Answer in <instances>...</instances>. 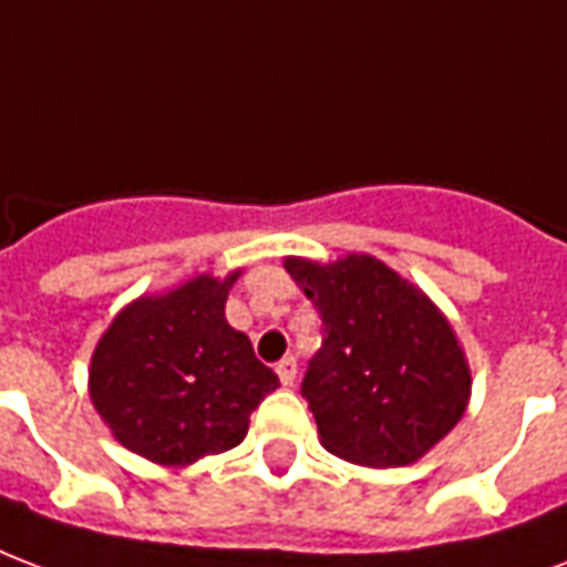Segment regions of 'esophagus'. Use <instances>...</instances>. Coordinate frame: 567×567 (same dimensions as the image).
<instances>
[{
  "instance_id": "obj_1",
  "label": "esophagus",
  "mask_w": 567,
  "mask_h": 567,
  "mask_svg": "<svg viewBox=\"0 0 567 567\" xmlns=\"http://www.w3.org/2000/svg\"><path fill=\"white\" fill-rule=\"evenodd\" d=\"M296 373H299V361L292 359V355H287L284 361H278V377L284 385H292V382H296Z\"/></svg>"
}]
</instances>
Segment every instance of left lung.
<instances>
[{"label": "left lung", "instance_id": "8db88e82", "mask_svg": "<svg viewBox=\"0 0 567 567\" xmlns=\"http://www.w3.org/2000/svg\"><path fill=\"white\" fill-rule=\"evenodd\" d=\"M322 319L301 398L322 445L359 466H406L449 433L470 400V368L449 319L380 259L334 266L289 257Z\"/></svg>", "mask_w": 567, "mask_h": 567}]
</instances>
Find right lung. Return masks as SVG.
I'll use <instances>...</instances> for the list:
<instances>
[{
	"label": "right lung",
	"instance_id": "obj_1",
	"mask_svg": "<svg viewBox=\"0 0 567 567\" xmlns=\"http://www.w3.org/2000/svg\"><path fill=\"white\" fill-rule=\"evenodd\" d=\"M199 275L113 319L89 370V394L125 449L164 466L236 449L250 412L278 389L245 331L224 317L227 289Z\"/></svg>",
	"mask_w": 567,
	"mask_h": 567
}]
</instances>
